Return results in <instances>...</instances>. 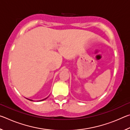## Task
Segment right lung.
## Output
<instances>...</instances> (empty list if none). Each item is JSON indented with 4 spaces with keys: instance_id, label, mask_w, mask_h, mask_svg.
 Instances as JSON below:
<instances>
[{
    "instance_id": "1",
    "label": "right lung",
    "mask_w": 130,
    "mask_h": 130,
    "mask_svg": "<svg viewBox=\"0 0 130 130\" xmlns=\"http://www.w3.org/2000/svg\"><path fill=\"white\" fill-rule=\"evenodd\" d=\"M49 96H47L46 98H45V99H42V100H37V102H41V101H43V100H45V99H47V98ZM27 99H28V100H30V101H32V102H34V100H31V99H27V98H26Z\"/></svg>"
}]
</instances>
